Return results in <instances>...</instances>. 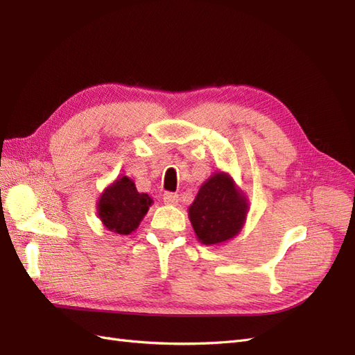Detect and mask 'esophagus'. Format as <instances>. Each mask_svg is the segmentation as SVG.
Segmentation results:
<instances>
[{
	"label": "esophagus",
	"mask_w": 355,
	"mask_h": 355,
	"mask_svg": "<svg viewBox=\"0 0 355 355\" xmlns=\"http://www.w3.org/2000/svg\"><path fill=\"white\" fill-rule=\"evenodd\" d=\"M163 200L166 204H168V206H175V204L179 202V196L173 194V192H166L163 196Z\"/></svg>",
	"instance_id": "esophagus-1"
}]
</instances>
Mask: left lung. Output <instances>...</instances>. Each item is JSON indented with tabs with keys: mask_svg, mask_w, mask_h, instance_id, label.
I'll return each mask as SVG.
<instances>
[{
	"mask_svg": "<svg viewBox=\"0 0 355 355\" xmlns=\"http://www.w3.org/2000/svg\"><path fill=\"white\" fill-rule=\"evenodd\" d=\"M249 202L232 178L216 171L201 185L188 214L198 241L206 245L234 239L245 220Z\"/></svg>",
	"mask_w": 355,
	"mask_h": 355,
	"instance_id": "obj_1",
	"label": "left lung"
}]
</instances>
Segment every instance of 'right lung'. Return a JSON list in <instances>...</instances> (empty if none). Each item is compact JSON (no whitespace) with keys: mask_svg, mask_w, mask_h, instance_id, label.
I'll return each mask as SVG.
<instances>
[{"mask_svg":"<svg viewBox=\"0 0 355 355\" xmlns=\"http://www.w3.org/2000/svg\"><path fill=\"white\" fill-rule=\"evenodd\" d=\"M151 204L153 198L137 192L130 178L121 176L101 194L98 214L110 231L128 235L139 227Z\"/></svg>","mask_w":355,"mask_h":355,"instance_id":"1","label":"right lung"}]
</instances>
